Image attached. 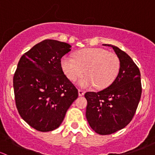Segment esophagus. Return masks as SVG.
I'll use <instances>...</instances> for the list:
<instances>
[{
  "label": "esophagus",
  "instance_id": "obj_1",
  "mask_svg": "<svg viewBox=\"0 0 155 155\" xmlns=\"http://www.w3.org/2000/svg\"><path fill=\"white\" fill-rule=\"evenodd\" d=\"M85 91L82 90V89H79V97L83 96V95L85 94Z\"/></svg>",
  "mask_w": 155,
  "mask_h": 155
}]
</instances>
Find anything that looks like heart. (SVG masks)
I'll return each mask as SVG.
<instances>
[{
	"mask_svg": "<svg viewBox=\"0 0 155 155\" xmlns=\"http://www.w3.org/2000/svg\"><path fill=\"white\" fill-rule=\"evenodd\" d=\"M62 70L68 79L75 82L85 73L87 75L78 82L82 87L96 85L105 88L113 82L120 70V59L115 53L104 48H89L75 54V59L64 56L61 60Z\"/></svg>",
	"mask_w": 155,
	"mask_h": 155,
	"instance_id": "heart-1",
	"label": "heart"
}]
</instances>
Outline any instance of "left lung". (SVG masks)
Masks as SVG:
<instances>
[{
	"label": "left lung",
	"mask_w": 155,
	"mask_h": 155,
	"mask_svg": "<svg viewBox=\"0 0 155 155\" xmlns=\"http://www.w3.org/2000/svg\"><path fill=\"white\" fill-rule=\"evenodd\" d=\"M120 59V70L114 82L98 92H86V118L98 134L109 135L123 129L132 120L142 94L140 72L130 57L109 44Z\"/></svg>",
	"instance_id": "obj_1"
}]
</instances>
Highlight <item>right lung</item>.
<instances>
[{"label": "right lung", "instance_id": "right-lung-1", "mask_svg": "<svg viewBox=\"0 0 155 155\" xmlns=\"http://www.w3.org/2000/svg\"><path fill=\"white\" fill-rule=\"evenodd\" d=\"M68 43L45 40L20 58L13 76L16 108L30 126L41 132L58 127L78 97V90L68 79L61 59L70 51Z\"/></svg>", "mask_w": 155, "mask_h": 155}]
</instances>
